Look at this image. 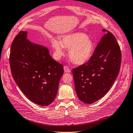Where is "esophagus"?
Returning <instances> with one entry per match:
<instances>
[{"label": "esophagus", "mask_w": 133, "mask_h": 133, "mask_svg": "<svg viewBox=\"0 0 133 133\" xmlns=\"http://www.w3.org/2000/svg\"><path fill=\"white\" fill-rule=\"evenodd\" d=\"M64 71L65 72H71V70H70L67 66H64Z\"/></svg>", "instance_id": "1"}]
</instances>
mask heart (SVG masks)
<instances>
[{"mask_svg":"<svg viewBox=\"0 0 133 133\" xmlns=\"http://www.w3.org/2000/svg\"><path fill=\"white\" fill-rule=\"evenodd\" d=\"M51 43L56 59L64 55V48L69 49V58L77 64L87 62L94 49V43L92 39L82 32H73L64 35L61 41L52 38Z\"/></svg>","mask_w":133,"mask_h":133,"instance_id":"1","label":"heart"}]
</instances>
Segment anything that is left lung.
<instances>
[{
  "label": "left lung",
  "instance_id": "8db88e82",
  "mask_svg": "<svg viewBox=\"0 0 133 133\" xmlns=\"http://www.w3.org/2000/svg\"><path fill=\"white\" fill-rule=\"evenodd\" d=\"M87 63L72 70L75 89L79 99L92 104L110 89L118 77L121 51L112 34L107 30Z\"/></svg>",
  "mask_w": 133,
  "mask_h": 133
}]
</instances>
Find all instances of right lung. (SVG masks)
I'll return each instance as SVG.
<instances>
[{
	"mask_svg": "<svg viewBox=\"0 0 133 133\" xmlns=\"http://www.w3.org/2000/svg\"><path fill=\"white\" fill-rule=\"evenodd\" d=\"M27 34L26 31H20L11 44V74L28 99L37 105L46 106L56 97L63 66L52 58L47 48L30 42Z\"/></svg>",
	"mask_w": 133,
	"mask_h": 133,
	"instance_id": "add662e5",
	"label": "right lung"
}]
</instances>
